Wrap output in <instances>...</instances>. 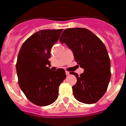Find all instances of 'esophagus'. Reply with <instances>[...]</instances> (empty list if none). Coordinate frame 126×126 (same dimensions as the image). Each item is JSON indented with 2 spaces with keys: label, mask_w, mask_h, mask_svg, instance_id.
<instances>
[{
  "label": "esophagus",
  "mask_w": 126,
  "mask_h": 126,
  "mask_svg": "<svg viewBox=\"0 0 126 126\" xmlns=\"http://www.w3.org/2000/svg\"><path fill=\"white\" fill-rule=\"evenodd\" d=\"M65 72H66V75H69V72H68V71H66Z\"/></svg>",
  "instance_id": "1"
}]
</instances>
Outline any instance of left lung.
Segmentation results:
<instances>
[{"label":"left lung","mask_w":126,"mask_h":126,"mask_svg":"<svg viewBox=\"0 0 126 126\" xmlns=\"http://www.w3.org/2000/svg\"><path fill=\"white\" fill-rule=\"evenodd\" d=\"M72 50L75 61L84 69L80 75L74 72L77 83L72 86L74 97L85 104H94L106 92L110 80V61L103 42L89 30L66 29L60 38Z\"/></svg>","instance_id":"1"}]
</instances>
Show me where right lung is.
Returning <instances> with one entry per match:
<instances>
[{
  "instance_id": "1",
  "label": "right lung",
  "mask_w": 126,
  "mask_h": 126,
  "mask_svg": "<svg viewBox=\"0 0 126 126\" xmlns=\"http://www.w3.org/2000/svg\"><path fill=\"white\" fill-rule=\"evenodd\" d=\"M63 29L43 30L30 36L18 52L16 71L18 84L31 103L40 106L52 104L57 99L59 87L66 78L63 69L53 71L50 64L51 49Z\"/></svg>"
}]
</instances>
